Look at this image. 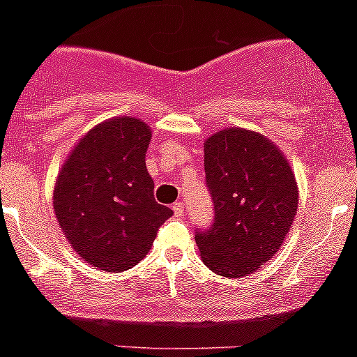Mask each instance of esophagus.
<instances>
[{
  "label": "esophagus",
  "instance_id": "34e87169",
  "mask_svg": "<svg viewBox=\"0 0 357 357\" xmlns=\"http://www.w3.org/2000/svg\"><path fill=\"white\" fill-rule=\"evenodd\" d=\"M172 211H174L176 215L185 214V205H183V202H176V204H172Z\"/></svg>",
  "mask_w": 357,
  "mask_h": 357
}]
</instances>
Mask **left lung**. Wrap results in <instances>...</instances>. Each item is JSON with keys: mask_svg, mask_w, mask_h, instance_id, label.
Returning a JSON list of instances; mask_svg holds the SVG:
<instances>
[{"mask_svg": "<svg viewBox=\"0 0 357 357\" xmlns=\"http://www.w3.org/2000/svg\"><path fill=\"white\" fill-rule=\"evenodd\" d=\"M204 165L214 221L195 233L202 261L221 276H248L289 235L298 204L294 172L275 143L243 128L208 136Z\"/></svg>", "mask_w": 357, "mask_h": 357, "instance_id": "left-lung-1", "label": "left lung"}]
</instances>
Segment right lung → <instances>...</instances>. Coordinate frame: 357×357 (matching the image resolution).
<instances>
[{"mask_svg": "<svg viewBox=\"0 0 357 357\" xmlns=\"http://www.w3.org/2000/svg\"><path fill=\"white\" fill-rule=\"evenodd\" d=\"M152 129L136 117H114L86 132L53 190L59 225L72 248L96 269L121 273L138 264L172 215L153 197L145 164Z\"/></svg>", "mask_w": 357, "mask_h": 357, "instance_id": "1", "label": "right lung"}]
</instances>
